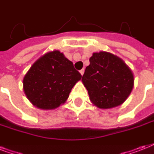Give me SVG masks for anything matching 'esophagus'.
Here are the masks:
<instances>
[{
	"instance_id": "obj_1",
	"label": "esophagus",
	"mask_w": 154,
	"mask_h": 154,
	"mask_svg": "<svg viewBox=\"0 0 154 154\" xmlns=\"http://www.w3.org/2000/svg\"><path fill=\"white\" fill-rule=\"evenodd\" d=\"M84 72H85V70L83 69H82L80 70V73H81V74H82V75L84 74Z\"/></svg>"
}]
</instances>
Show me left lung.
<instances>
[{
    "mask_svg": "<svg viewBox=\"0 0 154 154\" xmlns=\"http://www.w3.org/2000/svg\"><path fill=\"white\" fill-rule=\"evenodd\" d=\"M82 82L89 99L101 109L122 105L134 88V74L121 58L107 52L94 53Z\"/></svg>",
    "mask_w": 154,
    "mask_h": 154,
    "instance_id": "left-lung-1",
    "label": "left lung"
}]
</instances>
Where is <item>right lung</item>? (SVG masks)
I'll return each mask as SVG.
<instances>
[{"mask_svg": "<svg viewBox=\"0 0 154 154\" xmlns=\"http://www.w3.org/2000/svg\"><path fill=\"white\" fill-rule=\"evenodd\" d=\"M82 75L58 50L37 60L23 79V89L32 105L42 109H54L66 101Z\"/></svg>", "mask_w": 154, "mask_h": 154, "instance_id": "obj_1", "label": "right lung"}]
</instances>
